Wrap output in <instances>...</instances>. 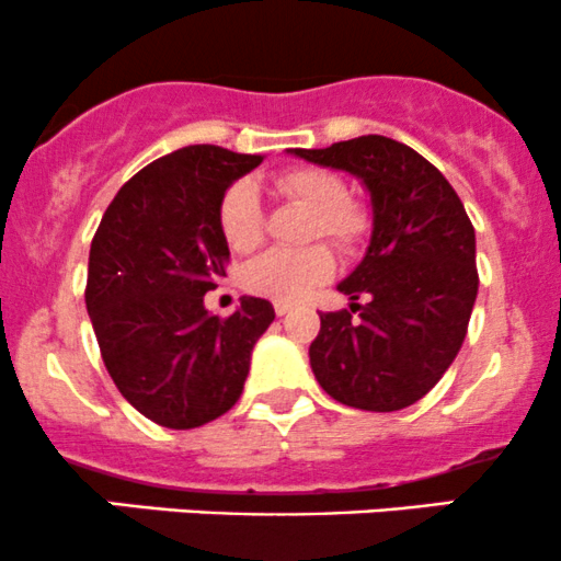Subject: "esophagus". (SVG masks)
<instances>
[{
  "label": "esophagus",
  "mask_w": 561,
  "mask_h": 561,
  "mask_svg": "<svg viewBox=\"0 0 561 561\" xmlns=\"http://www.w3.org/2000/svg\"><path fill=\"white\" fill-rule=\"evenodd\" d=\"M274 311H276V317H285V313L293 311V306L290 304H274Z\"/></svg>",
  "instance_id": "34e87169"
}]
</instances>
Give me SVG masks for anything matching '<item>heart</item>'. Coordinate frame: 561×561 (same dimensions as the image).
Here are the masks:
<instances>
[{"label": "heart", "instance_id": "heart-1", "mask_svg": "<svg viewBox=\"0 0 561 561\" xmlns=\"http://www.w3.org/2000/svg\"><path fill=\"white\" fill-rule=\"evenodd\" d=\"M282 196L313 213V237L332 239L341 248L359 242L367 231L365 213L348 202L346 181L330 170L298 168L276 178ZM220 233L233 252H250L263 237L261 194L252 181H237L220 202ZM335 271L332 252L322 244L306 250H268L248 263L242 282L252 295L298 304Z\"/></svg>", "mask_w": 561, "mask_h": 561}]
</instances>
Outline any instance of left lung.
<instances>
[{
  "label": "left lung",
  "mask_w": 561,
  "mask_h": 561,
  "mask_svg": "<svg viewBox=\"0 0 561 561\" xmlns=\"http://www.w3.org/2000/svg\"><path fill=\"white\" fill-rule=\"evenodd\" d=\"M287 153L354 175L373 210L365 255L337 285L360 317H319L311 370L348 408H410L447 373L469 330L479 276L463 202L428 159L383 135ZM359 294L368 298L365 307L355 304Z\"/></svg>",
  "instance_id": "1"
}]
</instances>
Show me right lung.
Returning a JSON list of instances; mask_svg holds the SVG:
<instances>
[{
	"label": "right lung",
	"mask_w": 561,
	"mask_h": 561,
	"mask_svg": "<svg viewBox=\"0 0 561 561\" xmlns=\"http://www.w3.org/2000/svg\"><path fill=\"white\" fill-rule=\"evenodd\" d=\"M261 153L186 146L146 164L103 213L90 244L84 304L111 380L140 415L196 428L242 397L268 300L242 295L229 319L205 293L229 266L220 202Z\"/></svg>",
	"instance_id": "right-lung-1"
}]
</instances>
